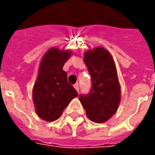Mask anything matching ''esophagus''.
<instances>
[{
    "label": "esophagus",
    "instance_id": "obj_1",
    "mask_svg": "<svg viewBox=\"0 0 155 155\" xmlns=\"http://www.w3.org/2000/svg\"><path fill=\"white\" fill-rule=\"evenodd\" d=\"M74 89H75V90H76V91H77L78 93H79V91H80V87H79V84H75L74 85Z\"/></svg>",
    "mask_w": 155,
    "mask_h": 155
}]
</instances>
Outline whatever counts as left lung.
I'll return each instance as SVG.
<instances>
[{
	"label": "left lung",
	"instance_id": "left-lung-1",
	"mask_svg": "<svg viewBox=\"0 0 155 155\" xmlns=\"http://www.w3.org/2000/svg\"><path fill=\"white\" fill-rule=\"evenodd\" d=\"M84 61L91 77V89L81 94L86 115L93 122L107 121L116 112L120 101V87L115 64L105 49L97 47L84 53Z\"/></svg>",
	"mask_w": 155,
	"mask_h": 155
}]
</instances>
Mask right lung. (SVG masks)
Listing matches in <instances>:
<instances>
[{"instance_id":"obj_1","label":"right lung","mask_w":155,"mask_h":155,"mask_svg":"<svg viewBox=\"0 0 155 155\" xmlns=\"http://www.w3.org/2000/svg\"><path fill=\"white\" fill-rule=\"evenodd\" d=\"M71 54V51L51 48L41 60L32 97L36 114L44 120L59 119L71 100L78 96L62 69Z\"/></svg>"}]
</instances>
